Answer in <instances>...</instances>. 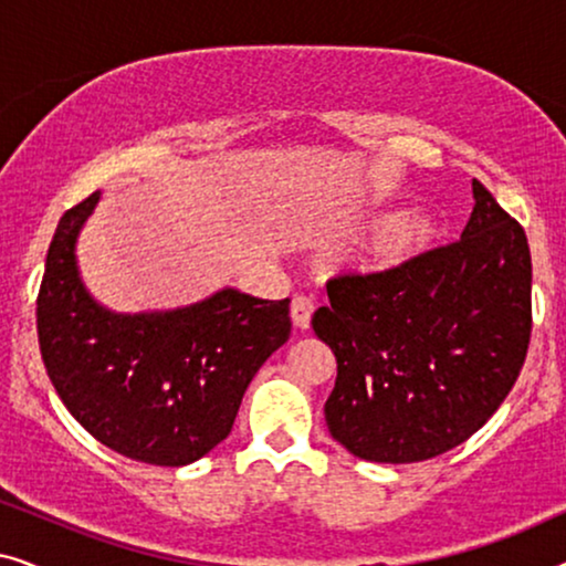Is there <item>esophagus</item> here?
Here are the masks:
<instances>
[{"label": "esophagus", "mask_w": 566, "mask_h": 566, "mask_svg": "<svg viewBox=\"0 0 566 566\" xmlns=\"http://www.w3.org/2000/svg\"><path fill=\"white\" fill-rule=\"evenodd\" d=\"M312 314H314V301L308 296H293L291 301V316H293V324H296L298 329H308V324H312Z\"/></svg>", "instance_id": "1"}]
</instances>
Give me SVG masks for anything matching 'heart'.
Wrapping results in <instances>:
<instances>
[{"label": "heart", "instance_id": "heart-1", "mask_svg": "<svg viewBox=\"0 0 566 566\" xmlns=\"http://www.w3.org/2000/svg\"><path fill=\"white\" fill-rule=\"evenodd\" d=\"M432 239H436V221L430 216L401 213L376 229L370 254L378 268H394L428 250Z\"/></svg>", "mask_w": 566, "mask_h": 566}]
</instances>
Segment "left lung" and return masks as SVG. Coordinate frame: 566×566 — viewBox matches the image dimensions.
I'll list each match as a JSON object with an SVG mask.
<instances>
[{
    "mask_svg": "<svg viewBox=\"0 0 566 566\" xmlns=\"http://www.w3.org/2000/svg\"><path fill=\"white\" fill-rule=\"evenodd\" d=\"M461 239L327 281L312 327L337 358L324 420L358 459L415 463L469 440L513 389L531 343V250L474 180Z\"/></svg>",
    "mask_w": 566,
    "mask_h": 566,
    "instance_id": "8db88e82",
    "label": "left lung"
}]
</instances>
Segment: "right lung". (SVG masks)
Segmentation results:
<instances>
[{
  "mask_svg": "<svg viewBox=\"0 0 566 566\" xmlns=\"http://www.w3.org/2000/svg\"><path fill=\"white\" fill-rule=\"evenodd\" d=\"M97 198L69 208L51 239L35 308L45 370L74 420L111 451L185 467L234 428L247 386L291 337V298L227 289L177 312H105L74 260Z\"/></svg>",
  "mask_w": 566,
  "mask_h": 566,
  "instance_id": "add662e5",
  "label": "right lung"
}]
</instances>
